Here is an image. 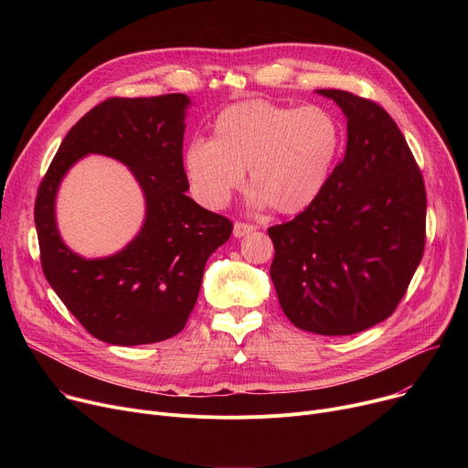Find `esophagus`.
Instances as JSON below:
<instances>
[{
  "mask_svg": "<svg viewBox=\"0 0 468 468\" xmlns=\"http://www.w3.org/2000/svg\"><path fill=\"white\" fill-rule=\"evenodd\" d=\"M254 229H256V228H254L252 224H247V221H235L233 235H235V237H244V235L252 233Z\"/></svg>",
  "mask_w": 468,
  "mask_h": 468,
  "instance_id": "1",
  "label": "esophagus"
}]
</instances>
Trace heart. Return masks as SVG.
<instances>
[{
	"instance_id": "b5f03b06",
	"label": "heart",
	"mask_w": 468,
	"mask_h": 468,
	"mask_svg": "<svg viewBox=\"0 0 468 468\" xmlns=\"http://www.w3.org/2000/svg\"><path fill=\"white\" fill-rule=\"evenodd\" d=\"M339 145L341 127L328 110L250 101L219 112L212 138L187 145L184 168L210 208L224 207L249 170L254 205L296 214L324 189Z\"/></svg>"
}]
</instances>
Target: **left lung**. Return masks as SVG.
Here are the masks:
<instances>
[{"label": "left lung", "instance_id": "obj_1", "mask_svg": "<svg viewBox=\"0 0 468 468\" xmlns=\"http://www.w3.org/2000/svg\"><path fill=\"white\" fill-rule=\"evenodd\" d=\"M347 117V152L296 218L269 228L271 279L288 321L321 335L372 328L399 307L427 233L421 168L378 102L321 89Z\"/></svg>", "mask_w": 468, "mask_h": 468}]
</instances>
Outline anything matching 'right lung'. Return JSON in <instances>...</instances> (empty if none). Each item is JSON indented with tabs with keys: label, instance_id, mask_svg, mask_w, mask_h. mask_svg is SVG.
<instances>
[{
	"label": "right lung",
	"instance_id": "1",
	"mask_svg": "<svg viewBox=\"0 0 468 468\" xmlns=\"http://www.w3.org/2000/svg\"><path fill=\"white\" fill-rule=\"evenodd\" d=\"M189 98H108L87 112L62 140L39 184L34 218L45 279L96 339L142 346L184 330L199 296L205 263L233 224L186 195L182 159ZM102 153L125 162L146 195V221L121 253L102 261L73 255L58 235L54 197L80 156Z\"/></svg>",
	"mask_w": 468,
	"mask_h": 468
}]
</instances>
